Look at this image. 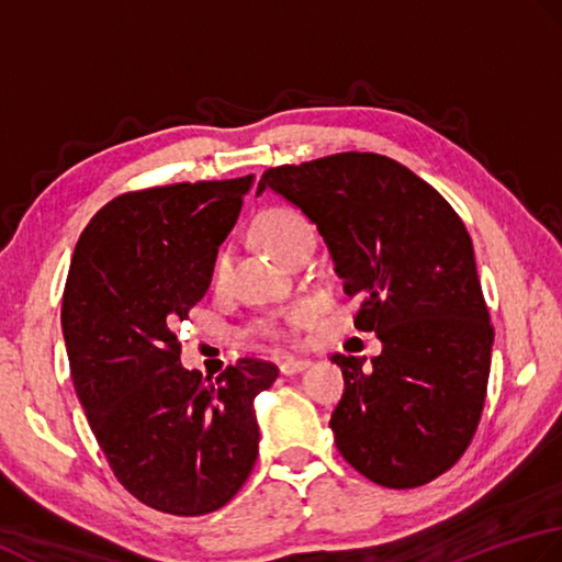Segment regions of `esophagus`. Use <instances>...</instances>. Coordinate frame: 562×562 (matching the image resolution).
I'll list each match as a JSON object with an SVG mask.
<instances>
[{
    "mask_svg": "<svg viewBox=\"0 0 562 562\" xmlns=\"http://www.w3.org/2000/svg\"><path fill=\"white\" fill-rule=\"evenodd\" d=\"M311 363H313L311 359H293V357H289V359L281 361V373L283 375H295V373L305 371Z\"/></svg>",
    "mask_w": 562,
    "mask_h": 562,
    "instance_id": "obj_1",
    "label": "esophagus"
}]
</instances>
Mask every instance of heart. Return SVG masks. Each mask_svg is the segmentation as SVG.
I'll use <instances>...</instances> for the list:
<instances>
[{
    "label": "heart",
    "mask_w": 562,
    "mask_h": 562,
    "mask_svg": "<svg viewBox=\"0 0 562 562\" xmlns=\"http://www.w3.org/2000/svg\"><path fill=\"white\" fill-rule=\"evenodd\" d=\"M257 235L261 239V245L269 247L277 257H285L297 239L303 235H311V225H307L305 217L293 211V209H269L267 213H261L257 221ZM227 269H231V257L227 251L217 255L215 267H213V281L221 283L227 277Z\"/></svg>",
    "instance_id": "obj_1"
}]
</instances>
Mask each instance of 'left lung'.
<instances>
[{
    "label": "left lung",
    "mask_w": 562,
    "mask_h": 562,
    "mask_svg": "<svg viewBox=\"0 0 562 562\" xmlns=\"http://www.w3.org/2000/svg\"><path fill=\"white\" fill-rule=\"evenodd\" d=\"M323 235L361 297L353 325L383 351L335 353L345 395L329 427L349 465L383 487L429 483L463 456L483 415L492 339L473 243L456 211L391 157L341 153L259 179Z\"/></svg>",
    "instance_id": "1"
}]
</instances>
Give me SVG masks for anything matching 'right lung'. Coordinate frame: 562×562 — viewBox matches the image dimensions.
I'll list each match as a JSON object with an SVG mask.
<instances>
[{"label":"right lung","mask_w":562,"mask_h":562,"mask_svg":"<svg viewBox=\"0 0 562 562\" xmlns=\"http://www.w3.org/2000/svg\"><path fill=\"white\" fill-rule=\"evenodd\" d=\"M255 175L123 193L79 235L63 295L75 391L119 483L199 517L227 505L259 451L255 397L279 369L239 359L205 383L175 327L211 285Z\"/></svg>","instance_id":"1"}]
</instances>
